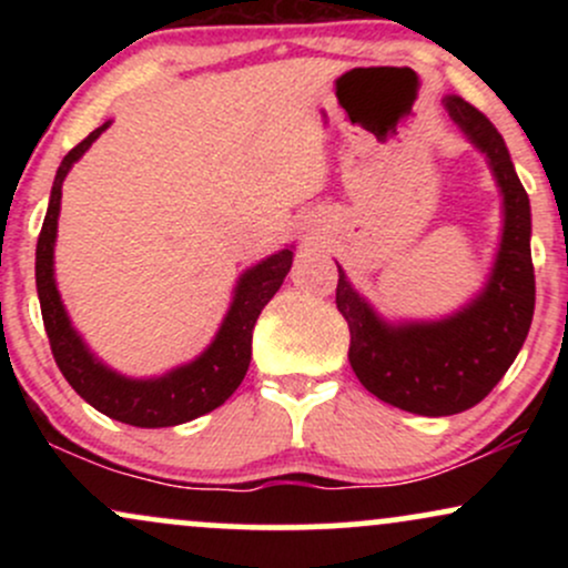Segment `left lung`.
Returning a JSON list of instances; mask_svg holds the SVG:
<instances>
[{
    "label": "left lung",
    "instance_id": "1",
    "mask_svg": "<svg viewBox=\"0 0 568 568\" xmlns=\"http://www.w3.org/2000/svg\"><path fill=\"white\" fill-rule=\"evenodd\" d=\"M448 116L488 158L505 194V232L488 285L454 317L387 325L338 270L336 306L349 325V363L379 400L419 416L478 406L524 347L534 317L531 207L499 130L465 98H446Z\"/></svg>",
    "mask_w": 568,
    "mask_h": 568
}]
</instances>
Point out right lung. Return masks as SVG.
I'll list each match as a JSON object with an SVG mask.
<instances>
[{
  "label": "right lung",
  "mask_w": 568,
  "mask_h": 568,
  "mask_svg": "<svg viewBox=\"0 0 568 568\" xmlns=\"http://www.w3.org/2000/svg\"><path fill=\"white\" fill-rule=\"evenodd\" d=\"M106 128L109 122L95 128L88 139L77 143L55 173L48 216H44L42 232H39L37 240V293L39 306H42L44 331H48L50 349H53L58 368L74 387V393L84 397L101 414H106L109 419L125 422V425L133 427L184 425V422H192L207 414V410L219 408L245 379V371L251 366L253 325H256L266 302L280 291L285 275H288L293 251L285 247V251L275 253V256L256 264L240 277L234 302L226 312L224 323H221L216 338L197 361L175 368L171 374L160 376V379H125V376L114 374L112 368H106L90 355L80 334L71 328L53 277V245L63 179H67L69 168L88 152L90 143Z\"/></svg>",
  "instance_id": "obj_1"
}]
</instances>
